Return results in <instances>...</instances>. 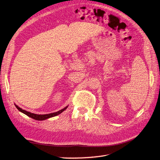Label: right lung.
Segmentation results:
<instances>
[{
    "label": "right lung",
    "mask_w": 160,
    "mask_h": 160,
    "mask_svg": "<svg viewBox=\"0 0 160 160\" xmlns=\"http://www.w3.org/2000/svg\"><path fill=\"white\" fill-rule=\"evenodd\" d=\"M15 105V104H14ZM16 108L18 109V111H20L21 112L23 113L24 114L27 115L28 117H30L34 119L35 120H38V121H42V120H45L47 119H49L50 118H52V117H55V116H57L58 115H59L60 113H61L62 111H64L67 108H68V106H67L65 108L62 109L61 110H59V111H57V112L55 113H49V114H45V115H38V114H35V113H32L31 112H28V111H27L25 110H24L22 109H21V108H19L18 105H15Z\"/></svg>",
    "instance_id": "right-lung-1"
}]
</instances>
